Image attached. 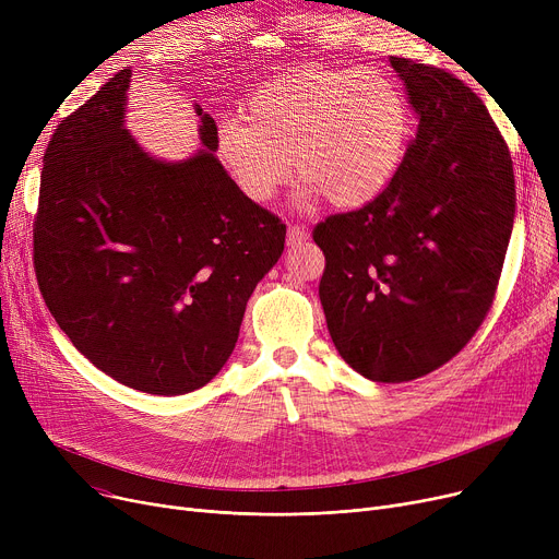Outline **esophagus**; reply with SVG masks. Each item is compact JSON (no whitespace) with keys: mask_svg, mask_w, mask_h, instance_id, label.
Segmentation results:
<instances>
[{"mask_svg":"<svg viewBox=\"0 0 559 559\" xmlns=\"http://www.w3.org/2000/svg\"><path fill=\"white\" fill-rule=\"evenodd\" d=\"M308 240V228L304 224H292L287 228V245H304Z\"/></svg>","mask_w":559,"mask_h":559,"instance_id":"esophagus-1","label":"esophagus"}]
</instances>
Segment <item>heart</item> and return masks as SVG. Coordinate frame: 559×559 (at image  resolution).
Returning a JSON list of instances; mask_svg holds the SVG:
<instances>
[{
	"label": "heart",
	"instance_id": "heart-1",
	"mask_svg": "<svg viewBox=\"0 0 559 559\" xmlns=\"http://www.w3.org/2000/svg\"><path fill=\"white\" fill-rule=\"evenodd\" d=\"M405 140L407 106L390 76L308 66L258 87L219 124L215 152L255 203L274 199L297 163L304 203L358 209L388 188Z\"/></svg>",
	"mask_w": 559,
	"mask_h": 559
}]
</instances>
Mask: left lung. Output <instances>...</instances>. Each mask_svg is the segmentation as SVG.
I'll use <instances>...</instances> for the list:
<instances>
[{
  "mask_svg": "<svg viewBox=\"0 0 559 559\" xmlns=\"http://www.w3.org/2000/svg\"><path fill=\"white\" fill-rule=\"evenodd\" d=\"M419 129L388 188L312 228L329 333L346 365L407 383L472 342L496 299L514 222L508 142L447 70L390 56Z\"/></svg>",
  "mask_w": 559,
  "mask_h": 559,
  "instance_id": "8db88e82",
  "label": "left lung"
}]
</instances>
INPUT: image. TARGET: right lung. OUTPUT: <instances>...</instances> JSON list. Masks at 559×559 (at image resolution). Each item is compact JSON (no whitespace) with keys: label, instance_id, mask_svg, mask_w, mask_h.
<instances>
[{"label":"right lung","instance_id":"1","mask_svg":"<svg viewBox=\"0 0 559 559\" xmlns=\"http://www.w3.org/2000/svg\"><path fill=\"white\" fill-rule=\"evenodd\" d=\"M120 70L49 138L34 217V270L56 324L127 388L176 396L217 376L247 301L285 247V224L213 156L201 117L186 163L146 156L122 127Z\"/></svg>","mask_w":559,"mask_h":559}]
</instances>
